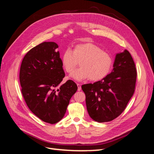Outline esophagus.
Segmentation results:
<instances>
[{"label":"esophagus","mask_w":154,"mask_h":154,"mask_svg":"<svg viewBox=\"0 0 154 154\" xmlns=\"http://www.w3.org/2000/svg\"><path fill=\"white\" fill-rule=\"evenodd\" d=\"M77 86H78V91H80L82 89V87H81V84L80 83H77Z\"/></svg>","instance_id":"1"}]
</instances>
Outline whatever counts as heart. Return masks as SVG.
Wrapping results in <instances>:
<instances>
[{
  "label": "heart",
  "mask_w": 154,
  "mask_h": 154,
  "mask_svg": "<svg viewBox=\"0 0 154 154\" xmlns=\"http://www.w3.org/2000/svg\"><path fill=\"white\" fill-rule=\"evenodd\" d=\"M78 61L81 67L70 75L77 81L88 78L94 82L101 80L109 74L113 64L112 58L109 54L90 42L77 44L74 46L73 51L67 49L62 54V65L68 73L73 70Z\"/></svg>",
  "instance_id": "b5f03b06"
}]
</instances>
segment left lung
<instances>
[{"label":"left lung","mask_w":154,"mask_h":154,"mask_svg":"<svg viewBox=\"0 0 154 154\" xmlns=\"http://www.w3.org/2000/svg\"><path fill=\"white\" fill-rule=\"evenodd\" d=\"M136 69L127 50L116 54L113 69L101 80L82 85L88 115L99 123L109 122L122 114L132 97Z\"/></svg>","instance_id":"left-lung-1"}]
</instances>
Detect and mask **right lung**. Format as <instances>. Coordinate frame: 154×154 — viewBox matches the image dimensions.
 Wrapping results in <instances>:
<instances>
[{"label": "right lung", "instance_id": "obj_1", "mask_svg": "<svg viewBox=\"0 0 154 154\" xmlns=\"http://www.w3.org/2000/svg\"><path fill=\"white\" fill-rule=\"evenodd\" d=\"M57 48L54 42L36 45L25 55L20 70L21 91L27 106L38 118L50 124L63 118L78 89L71 80L61 84L65 73Z\"/></svg>", "mask_w": 154, "mask_h": 154}]
</instances>
